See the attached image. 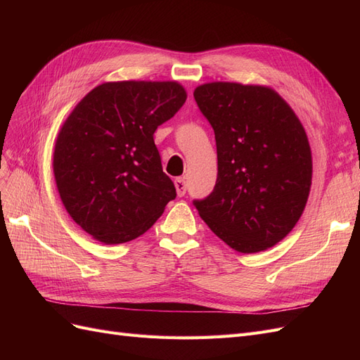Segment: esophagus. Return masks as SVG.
Segmentation results:
<instances>
[{"instance_id":"obj_1","label":"esophagus","mask_w":360,"mask_h":360,"mask_svg":"<svg viewBox=\"0 0 360 360\" xmlns=\"http://www.w3.org/2000/svg\"><path fill=\"white\" fill-rule=\"evenodd\" d=\"M174 184H176L179 197H184V195H186V191H188V184H186V180H184V177H177L176 180H174Z\"/></svg>"}]
</instances>
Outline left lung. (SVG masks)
Segmentation results:
<instances>
[{"label":"left lung","instance_id":"left-lung-1","mask_svg":"<svg viewBox=\"0 0 360 360\" xmlns=\"http://www.w3.org/2000/svg\"><path fill=\"white\" fill-rule=\"evenodd\" d=\"M193 97L214 130L217 151L214 188L193 205L238 252L271 248L292 230L308 201L312 159L302 123L266 86L212 82Z\"/></svg>","mask_w":360,"mask_h":360}]
</instances>
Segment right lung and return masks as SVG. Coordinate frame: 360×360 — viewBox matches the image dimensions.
<instances>
[{"label":"right lung","mask_w":360,"mask_h":360,"mask_svg":"<svg viewBox=\"0 0 360 360\" xmlns=\"http://www.w3.org/2000/svg\"><path fill=\"white\" fill-rule=\"evenodd\" d=\"M186 102L177 82L96 86L63 124L53 174L61 201L84 231L106 245L130 242L177 197L153 135Z\"/></svg>","instance_id":"right-lung-1"}]
</instances>
